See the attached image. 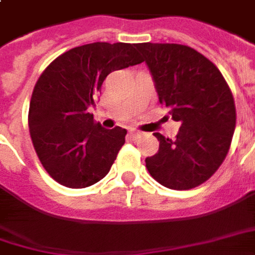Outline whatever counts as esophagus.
Segmentation results:
<instances>
[{"instance_id":"esophagus-1","label":"esophagus","mask_w":255,"mask_h":255,"mask_svg":"<svg viewBox=\"0 0 255 255\" xmlns=\"http://www.w3.org/2000/svg\"><path fill=\"white\" fill-rule=\"evenodd\" d=\"M129 135H131L132 138H135V139H136V138H139L140 135H142V132H140V131H138V129H131V131H129Z\"/></svg>"}]
</instances>
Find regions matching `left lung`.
I'll use <instances>...</instances> for the list:
<instances>
[{"label":"left lung","mask_w":255,"mask_h":255,"mask_svg":"<svg viewBox=\"0 0 255 255\" xmlns=\"http://www.w3.org/2000/svg\"><path fill=\"white\" fill-rule=\"evenodd\" d=\"M136 48L152 73L158 101L181 123L175 140L154 133L158 152L146 157V168L165 188H196L220 168L231 147L236 127L231 88L218 67L193 48L152 42Z\"/></svg>","instance_id":"8db88e82"}]
</instances>
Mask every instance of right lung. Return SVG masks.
<instances>
[{
  "label": "right lung",
  "mask_w": 255,
  "mask_h": 255,
  "mask_svg": "<svg viewBox=\"0 0 255 255\" xmlns=\"http://www.w3.org/2000/svg\"><path fill=\"white\" fill-rule=\"evenodd\" d=\"M136 44L94 42L62 53L37 80L28 108L34 150L60 185L80 189L108 175L127 129H106L88 112L115 70L143 60Z\"/></svg>",
  "instance_id": "obj_1"
}]
</instances>
